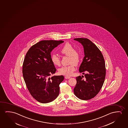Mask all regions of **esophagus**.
Masks as SVG:
<instances>
[{"label":"esophagus","instance_id":"obj_1","mask_svg":"<svg viewBox=\"0 0 128 128\" xmlns=\"http://www.w3.org/2000/svg\"><path fill=\"white\" fill-rule=\"evenodd\" d=\"M70 78V77H69V76H65V79H69V78Z\"/></svg>","mask_w":128,"mask_h":128}]
</instances>
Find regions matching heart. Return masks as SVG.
<instances>
[{"mask_svg":"<svg viewBox=\"0 0 128 128\" xmlns=\"http://www.w3.org/2000/svg\"><path fill=\"white\" fill-rule=\"evenodd\" d=\"M61 52L64 55L69 56V63L70 65L63 66L58 70L60 74L64 76H72L73 72L76 70L75 65H78L80 60V54L69 43H67L61 49ZM51 61L54 65L59 66L60 65V58L55 54L51 56Z\"/></svg>","mask_w":128,"mask_h":128,"instance_id":"heart-1","label":"heart"}]
</instances>
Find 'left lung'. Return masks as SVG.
I'll use <instances>...</instances> for the list:
<instances>
[{
  "instance_id": "8db88e82",
  "label": "left lung",
  "mask_w": 128,
  "mask_h": 128,
  "mask_svg": "<svg viewBox=\"0 0 128 128\" xmlns=\"http://www.w3.org/2000/svg\"><path fill=\"white\" fill-rule=\"evenodd\" d=\"M83 46L85 56L79 67V72L84 76L76 78L77 83L74 89V95L82 100L95 97L101 90L106 76L104 59L98 48L86 38L74 39Z\"/></svg>"
}]
</instances>
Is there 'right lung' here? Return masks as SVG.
<instances>
[{
    "label": "right lung",
    "mask_w": 128,
    "mask_h": 128,
    "mask_svg": "<svg viewBox=\"0 0 128 128\" xmlns=\"http://www.w3.org/2000/svg\"><path fill=\"white\" fill-rule=\"evenodd\" d=\"M63 42L62 40L41 41L26 54L22 68L24 79L31 95L40 103H50L59 95V85L64 77H49L56 70L51 61V52Z\"/></svg>",
    "instance_id": "obj_1"
}]
</instances>
